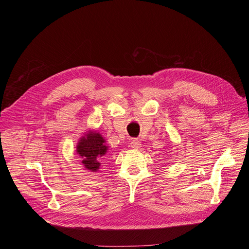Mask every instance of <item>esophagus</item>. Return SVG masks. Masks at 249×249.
Segmentation results:
<instances>
[{"mask_svg": "<svg viewBox=\"0 0 249 249\" xmlns=\"http://www.w3.org/2000/svg\"><path fill=\"white\" fill-rule=\"evenodd\" d=\"M130 145H131L132 148H139L141 146V142L138 139H132L131 142H130Z\"/></svg>", "mask_w": 249, "mask_h": 249, "instance_id": "obj_1", "label": "esophagus"}]
</instances>
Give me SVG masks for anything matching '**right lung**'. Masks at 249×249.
<instances>
[{"label":"right lung","mask_w":249,"mask_h":249,"mask_svg":"<svg viewBox=\"0 0 249 249\" xmlns=\"http://www.w3.org/2000/svg\"><path fill=\"white\" fill-rule=\"evenodd\" d=\"M108 149L106 139L93 130L87 131L76 144V153L82 159L84 167L91 173L99 171Z\"/></svg>","instance_id":"obj_1"}]
</instances>
